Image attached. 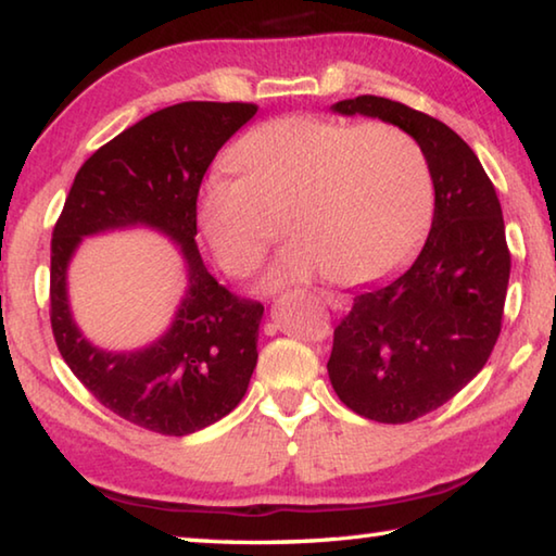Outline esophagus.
Masks as SVG:
<instances>
[{
  "instance_id": "obj_1",
  "label": "esophagus",
  "mask_w": 556,
  "mask_h": 556,
  "mask_svg": "<svg viewBox=\"0 0 556 556\" xmlns=\"http://www.w3.org/2000/svg\"><path fill=\"white\" fill-rule=\"evenodd\" d=\"M320 299L326 301V306H330L332 311L345 308V299L338 296V294H330V291H320Z\"/></svg>"
}]
</instances>
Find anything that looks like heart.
<instances>
[{
	"mask_svg": "<svg viewBox=\"0 0 556 556\" xmlns=\"http://www.w3.org/2000/svg\"><path fill=\"white\" fill-rule=\"evenodd\" d=\"M238 177L211 175L197 191V224L230 277L255 271L281 220L291 243L267 287L328 271L367 285L396 271L426 238L435 191L418 140L389 124L285 116L230 150Z\"/></svg>",
	"mask_w": 556,
	"mask_h": 556,
	"instance_id": "1",
	"label": "heart"
}]
</instances>
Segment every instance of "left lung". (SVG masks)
<instances>
[{
  "mask_svg": "<svg viewBox=\"0 0 556 556\" xmlns=\"http://www.w3.org/2000/svg\"><path fill=\"white\" fill-rule=\"evenodd\" d=\"M332 111L406 130L435 187L420 255L389 285L352 299L328 359L332 389L350 410L401 426L457 396L491 357L510 277L503 211L479 157L442 121L375 94L342 99Z\"/></svg>",
  "mask_w": 556,
  "mask_h": 556,
  "instance_id": "8db88e82",
  "label": "left lung"
}]
</instances>
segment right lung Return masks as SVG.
<instances>
[{
    "mask_svg": "<svg viewBox=\"0 0 556 556\" xmlns=\"http://www.w3.org/2000/svg\"><path fill=\"white\" fill-rule=\"evenodd\" d=\"M257 114L245 102H181L138 121L85 160L50 240V326L60 355L87 391L128 422L189 435L243 401L257 365L265 306L208 275L197 236V191L220 146ZM143 223L186 255L190 287L174 328L140 353H104L76 330L66 265L83 235Z\"/></svg>",
    "mask_w": 556,
    "mask_h": 556,
    "instance_id": "1",
    "label": "right lung"
}]
</instances>
